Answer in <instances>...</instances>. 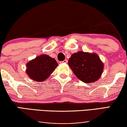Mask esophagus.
Segmentation results:
<instances>
[{
  "mask_svg": "<svg viewBox=\"0 0 127 127\" xmlns=\"http://www.w3.org/2000/svg\"><path fill=\"white\" fill-rule=\"evenodd\" d=\"M61 63H64V64H66L67 63V60H65L64 61H63L61 62Z\"/></svg>",
  "mask_w": 127,
  "mask_h": 127,
  "instance_id": "1",
  "label": "esophagus"
}]
</instances>
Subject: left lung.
<instances>
[{"label":"left lung","mask_w":127,"mask_h":127,"mask_svg":"<svg viewBox=\"0 0 127 127\" xmlns=\"http://www.w3.org/2000/svg\"><path fill=\"white\" fill-rule=\"evenodd\" d=\"M68 65L79 80L86 83L96 81L103 73L104 64L96 53L78 51L71 55Z\"/></svg>","instance_id":"obj_1"}]
</instances>
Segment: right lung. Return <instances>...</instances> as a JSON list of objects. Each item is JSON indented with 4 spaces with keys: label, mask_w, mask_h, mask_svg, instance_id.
<instances>
[{
    "label": "right lung",
    "mask_w": 127,
    "mask_h": 127,
    "mask_svg": "<svg viewBox=\"0 0 127 127\" xmlns=\"http://www.w3.org/2000/svg\"><path fill=\"white\" fill-rule=\"evenodd\" d=\"M58 66L56 60L46 54H41L31 60L26 65V73L36 81H44Z\"/></svg>",
    "instance_id": "right-lung-1"
}]
</instances>
